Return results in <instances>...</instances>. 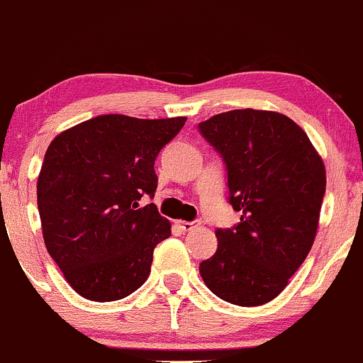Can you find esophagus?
Wrapping results in <instances>:
<instances>
[{"instance_id":"34e87169","label":"esophagus","mask_w":363,"mask_h":363,"mask_svg":"<svg viewBox=\"0 0 363 363\" xmlns=\"http://www.w3.org/2000/svg\"><path fill=\"white\" fill-rule=\"evenodd\" d=\"M175 226L179 228V230L181 231H191L193 228H198L200 226V220H175Z\"/></svg>"}]
</instances>
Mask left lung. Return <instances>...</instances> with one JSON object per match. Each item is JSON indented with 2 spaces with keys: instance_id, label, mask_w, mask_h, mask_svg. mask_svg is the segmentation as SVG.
<instances>
[{
  "instance_id": "8db88e82",
  "label": "left lung",
  "mask_w": 363,
  "mask_h": 363,
  "mask_svg": "<svg viewBox=\"0 0 363 363\" xmlns=\"http://www.w3.org/2000/svg\"><path fill=\"white\" fill-rule=\"evenodd\" d=\"M223 156L233 230H217V250L200 264L205 285L236 306L274 299L310 254L325 194V165L306 132L274 111L233 109L201 121Z\"/></svg>"
}]
</instances>
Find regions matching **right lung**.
Here are the masks:
<instances>
[{"mask_svg": "<svg viewBox=\"0 0 363 363\" xmlns=\"http://www.w3.org/2000/svg\"><path fill=\"white\" fill-rule=\"evenodd\" d=\"M186 118L102 114L60 132L38 175V211L48 254L82 297L130 296L151 273L152 250L170 236L155 203V160Z\"/></svg>", "mask_w": 363, "mask_h": 363, "instance_id": "right-lung-1", "label": "right lung"}]
</instances>
